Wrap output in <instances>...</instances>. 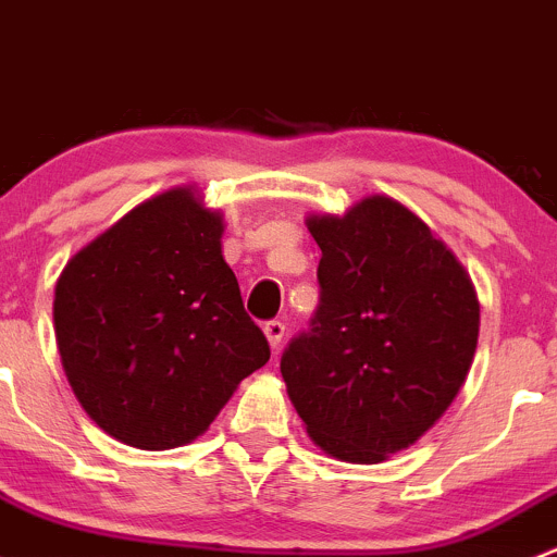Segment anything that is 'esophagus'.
Instances as JSON below:
<instances>
[{
  "label": "esophagus",
  "mask_w": 557,
  "mask_h": 557,
  "mask_svg": "<svg viewBox=\"0 0 557 557\" xmlns=\"http://www.w3.org/2000/svg\"><path fill=\"white\" fill-rule=\"evenodd\" d=\"M263 334H267L269 347H272V350H277L280 342H283V336H285V325L280 323V320H269V323L263 325Z\"/></svg>",
  "instance_id": "34e87169"
}]
</instances>
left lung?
<instances>
[{
    "mask_svg": "<svg viewBox=\"0 0 557 557\" xmlns=\"http://www.w3.org/2000/svg\"><path fill=\"white\" fill-rule=\"evenodd\" d=\"M320 307L280 372L307 434L345 463H383L420 440L474 361L480 301L455 252L401 201L372 194L312 212Z\"/></svg>",
    "mask_w": 557,
    "mask_h": 557,
    "instance_id": "8db88e82",
    "label": "left lung"
}]
</instances>
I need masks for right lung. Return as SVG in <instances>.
I'll list each match as a JSON object with an SVG mask.
<instances>
[{"instance_id":"add662e5","label":"right lung","mask_w":557,"mask_h":557,"mask_svg":"<svg viewBox=\"0 0 557 557\" xmlns=\"http://www.w3.org/2000/svg\"><path fill=\"white\" fill-rule=\"evenodd\" d=\"M223 212L196 185H174L81 247L59 274L61 367L88 418L121 445H188L269 361L223 258Z\"/></svg>"}]
</instances>
